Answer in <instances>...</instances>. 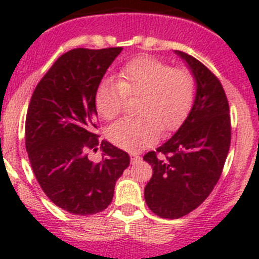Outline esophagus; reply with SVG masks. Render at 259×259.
Here are the masks:
<instances>
[{"label": "esophagus", "instance_id": "34e87169", "mask_svg": "<svg viewBox=\"0 0 259 259\" xmlns=\"http://www.w3.org/2000/svg\"><path fill=\"white\" fill-rule=\"evenodd\" d=\"M141 157L137 153H131V162L132 163H137V162L140 161Z\"/></svg>", "mask_w": 259, "mask_h": 259}]
</instances>
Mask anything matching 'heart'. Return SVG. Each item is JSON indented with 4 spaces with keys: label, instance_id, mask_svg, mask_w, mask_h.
<instances>
[{
    "label": "heart",
    "instance_id": "b5f03b06",
    "mask_svg": "<svg viewBox=\"0 0 259 259\" xmlns=\"http://www.w3.org/2000/svg\"><path fill=\"white\" fill-rule=\"evenodd\" d=\"M196 81L189 70L171 67L153 57H140L119 71L118 81L104 80L96 89L98 114L113 120L122 113L125 98L137 97L139 118H127L109 128L107 137L114 145L137 150L155 143L162 127L174 130L188 115L193 105Z\"/></svg>",
    "mask_w": 259,
    "mask_h": 259
}]
</instances>
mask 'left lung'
Wrapping results in <instances>:
<instances>
[{"mask_svg": "<svg viewBox=\"0 0 259 259\" xmlns=\"http://www.w3.org/2000/svg\"><path fill=\"white\" fill-rule=\"evenodd\" d=\"M196 77L197 93L188 118L170 140L144 155L153 175L144 191L155 215L178 219L197 209L218 183L231 144L227 96L206 66L176 50Z\"/></svg>", "mask_w": 259, "mask_h": 259, "instance_id": "1", "label": "left lung"}]
</instances>
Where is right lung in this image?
<instances>
[{
  "label": "right lung",
  "instance_id": "1",
  "mask_svg": "<svg viewBox=\"0 0 259 259\" xmlns=\"http://www.w3.org/2000/svg\"><path fill=\"white\" fill-rule=\"evenodd\" d=\"M123 48H76L62 54L36 85L26 116V149L48 198L75 215L101 212L111 203L130 155L102 141V161L89 150L100 144L96 89Z\"/></svg>",
  "mask_w": 259,
  "mask_h": 259
}]
</instances>
